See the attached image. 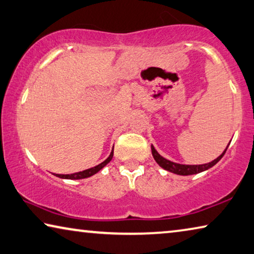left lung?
<instances>
[{
    "mask_svg": "<svg viewBox=\"0 0 254 254\" xmlns=\"http://www.w3.org/2000/svg\"><path fill=\"white\" fill-rule=\"evenodd\" d=\"M228 145H227V147H226V150L219 155V157H218L217 159H214L211 162L204 163V165H181V163H175V162H171V161H169V160H167L163 157H161V155L158 153L157 150H155L153 146H151V150H152V155H153L154 160L157 161V163L160 167H162L163 169L170 171V173L182 175V176H187V175H194V174L202 173V171L208 170L209 168L213 167L222 157H224V154L226 153V151H227V149H228Z\"/></svg>",
    "mask_w": 254,
    "mask_h": 254,
    "instance_id": "left-lung-1",
    "label": "left lung"
}]
</instances>
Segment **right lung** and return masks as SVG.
Instances as JSON below:
<instances>
[{
	"label": "right lung",
	"mask_w": 254,
	"mask_h": 254,
	"mask_svg": "<svg viewBox=\"0 0 254 254\" xmlns=\"http://www.w3.org/2000/svg\"><path fill=\"white\" fill-rule=\"evenodd\" d=\"M112 157H114V150L111 151L110 155H109L107 160H104L102 163H100V165H97L93 168H89V169L86 170H83V171H79V173H75V174H69V175H60V174H56L57 177H60V178H65V179H83V178H87V177H91L93 175H95L97 171H100L102 168L111 161Z\"/></svg>",
	"instance_id": "1"
}]
</instances>
